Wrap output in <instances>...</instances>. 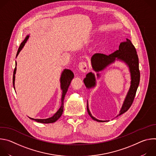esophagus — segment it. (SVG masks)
<instances>
[{
  "label": "esophagus",
  "mask_w": 156,
  "mask_h": 156,
  "mask_svg": "<svg viewBox=\"0 0 156 156\" xmlns=\"http://www.w3.org/2000/svg\"><path fill=\"white\" fill-rule=\"evenodd\" d=\"M78 69L80 71L83 72H86L87 71V65L85 62H81L78 65Z\"/></svg>",
  "instance_id": "esophagus-1"
}]
</instances>
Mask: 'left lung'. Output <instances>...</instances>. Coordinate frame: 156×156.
I'll use <instances>...</instances> for the list:
<instances>
[{
	"label": "left lung",
	"mask_w": 156,
	"mask_h": 156,
	"mask_svg": "<svg viewBox=\"0 0 156 156\" xmlns=\"http://www.w3.org/2000/svg\"><path fill=\"white\" fill-rule=\"evenodd\" d=\"M120 61L125 63L129 69L131 76L130 86L126 96L124 99L123 103L117 117L124 114L131 107L133 100L135 99L136 93L140 83V73L139 70V60L135 46L133 45L131 41L126 38V41L122 42L119 46V50L108 55L96 53L94 54L91 58V62L93 69L97 72V77L101 76L99 72L105 69L108 66L114 63L115 61ZM86 87L87 89L94 87L96 86V80L94 73H88L83 80ZM87 110L88 114L94 120L99 122H108V120H100L94 117L90 109H89L88 102L87 101Z\"/></svg>",
	"instance_id": "8db88e82"
}]
</instances>
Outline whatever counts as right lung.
Here are the masks:
<instances>
[{
    "label": "right lung",
    "mask_w": 156,
    "mask_h": 156,
    "mask_svg": "<svg viewBox=\"0 0 156 156\" xmlns=\"http://www.w3.org/2000/svg\"><path fill=\"white\" fill-rule=\"evenodd\" d=\"M30 37V35H27L25 37V39H24V41L22 42L20 44V46L18 48L17 54H16V57L18 56V55L19 54L20 52L21 51V49H23V48L24 47L25 43L27 42V40ZM16 62H15V68L13 72V87L15 90V73H16ZM74 78V75L73 73L69 69H64L63 71L62 72L61 76H60V88L62 91V98H61V105L60 107L59 108V109L57 111L56 113H55V114L52 116L50 118H48V119H34L31 117H29L30 119L35 120L37 122L39 123H54L62 115L63 111V102H64V98L65 96V94L68 91L69 87L70 84V83L72 80V79Z\"/></svg>",
    "instance_id": "obj_1"
}]
</instances>
